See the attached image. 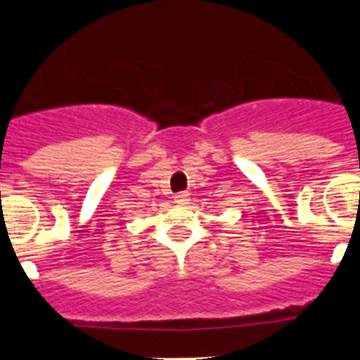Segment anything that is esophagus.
Segmentation results:
<instances>
[{"label":"esophagus","instance_id":"obj_1","mask_svg":"<svg viewBox=\"0 0 360 360\" xmlns=\"http://www.w3.org/2000/svg\"><path fill=\"white\" fill-rule=\"evenodd\" d=\"M174 202L179 203V205H186V203H190V193H186V191H181V193H177L176 197H174Z\"/></svg>","mask_w":360,"mask_h":360}]
</instances>
